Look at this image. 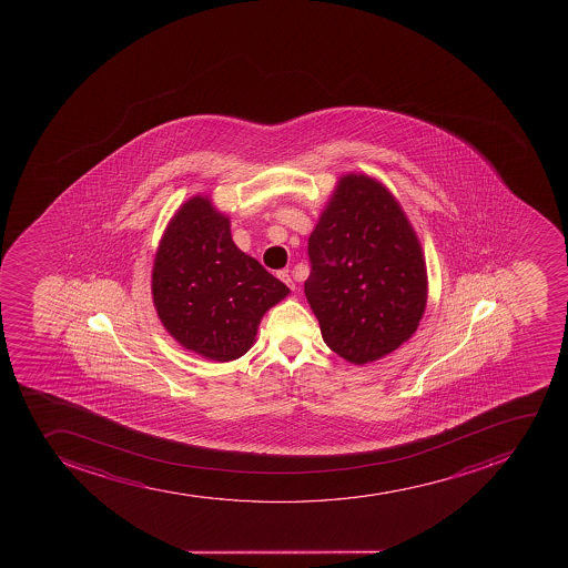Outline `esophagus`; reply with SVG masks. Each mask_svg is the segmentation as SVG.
Here are the masks:
<instances>
[{
    "instance_id": "34e87169",
    "label": "esophagus",
    "mask_w": 568,
    "mask_h": 568,
    "mask_svg": "<svg viewBox=\"0 0 568 568\" xmlns=\"http://www.w3.org/2000/svg\"><path fill=\"white\" fill-rule=\"evenodd\" d=\"M277 277H280L283 283H287V287L291 288V291L296 288V283H294L293 277H291L287 270H281V272H277Z\"/></svg>"
}]
</instances>
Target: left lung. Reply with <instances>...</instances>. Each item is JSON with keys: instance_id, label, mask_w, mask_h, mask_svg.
<instances>
[{"instance_id": "obj_1", "label": "left lung", "mask_w": 568, "mask_h": 568, "mask_svg": "<svg viewBox=\"0 0 568 568\" xmlns=\"http://www.w3.org/2000/svg\"><path fill=\"white\" fill-rule=\"evenodd\" d=\"M305 296L335 354L366 365L393 354L420 324L426 258L393 192L344 174L310 236Z\"/></svg>"}]
</instances>
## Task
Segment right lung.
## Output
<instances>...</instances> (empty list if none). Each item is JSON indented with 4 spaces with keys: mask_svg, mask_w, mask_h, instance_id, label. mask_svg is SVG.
<instances>
[{
    "mask_svg": "<svg viewBox=\"0 0 568 568\" xmlns=\"http://www.w3.org/2000/svg\"><path fill=\"white\" fill-rule=\"evenodd\" d=\"M288 293L236 247L230 216L211 197H189L170 219L153 258L152 296L159 321L183 348L216 363L239 359L264 313Z\"/></svg>",
    "mask_w": 568,
    "mask_h": 568,
    "instance_id": "right-lung-1",
    "label": "right lung"
}]
</instances>
